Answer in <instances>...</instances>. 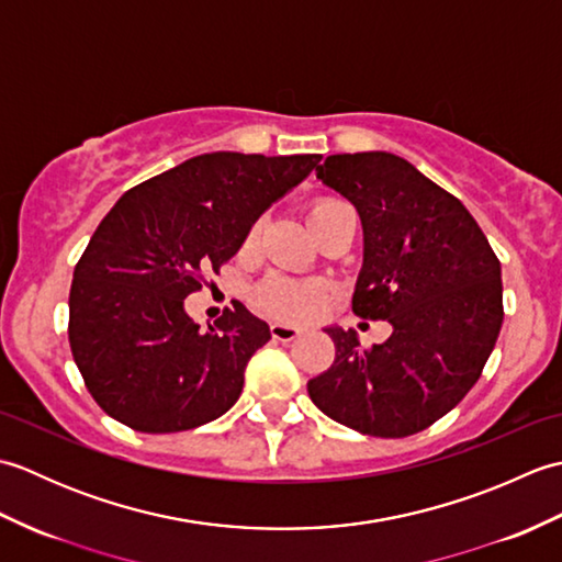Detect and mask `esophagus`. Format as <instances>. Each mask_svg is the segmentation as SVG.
Instances as JSON below:
<instances>
[{"label": "esophagus", "mask_w": 562, "mask_h": 562, "mask_svg": "<svg viewBox=\"0 0 562 562\" xmlns=\"http://www.w3.org/2000/svg\"><path fill=\"white\" fill-rule=\"evenodd\" d=\"M270 333H272L274 340L290 342L296 336H302V328L300 326H292V324H280V321H274V324L270 326Z\"/></svg>", "instance_id": "1"}]
</instances>
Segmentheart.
I'll return each mask as SVG.
<instances>
[{
  "instance_id": "heart-1",
  "label": "heart",
  "mask_w": 562,
  "mask_h": 562,
  "mask_svg": "<svg viewBox=\"0 0 562 562\" xmlns=\"http://www.w3.org/2000/svg\"><path fill=\"white\" fill-rule=\"evenodd\" d=\"M340 205H345V202L338 200V198L316 200L312 205V212H308V220L314 222L318 217H324L326 212L336 210ZM256 302H258L262 312L270 314V316L294 318V316H304L308 308H312L314 290L306 288V284H296V282H290V280L274 278V280L262 284Z\"/></svg>"
}]
</instances>
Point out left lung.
<instances>
[{
    "instance_id": "1",
    "label": "left lung",
    "mask_w": 562,
    "mask_h": 562,
    "mask_svg": "<svg viewBox=\"0 0 562 562\" xmlns=\"http://www.w3.org/2000/svg\"><path fill=\"white\" fill-rule=\"evenodd\" d=\"M316 178L362 220L364 258L352 312L391 324L362 350L328 326L336 360L306 384L330 420L372 437L437 423L479 381L503 328V270L461 200L389 151L333 154Z\"/></svg>"
}]
</instances>
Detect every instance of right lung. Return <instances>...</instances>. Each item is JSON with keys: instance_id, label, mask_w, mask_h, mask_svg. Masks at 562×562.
Wrapping results in <instances>:
<instances>
[{"instance_id": "right-lung-1", "label": "right lung", "mask_w": 562, "mask_h": 562, "mask_svg": "<svg viewBox=\"0 0 562 562\" xmlns=\"http://www.w3.org/2000/svg\"><path fill=\"white\" fill-rule=\"evenodd\" d=\"M318 161L321 154H200L127 190L105 214L71 280L69 348L113 420L183 432L238 401L270 326L236 304L200 330L186 296Z\"/></svg>"}]
</instances>
